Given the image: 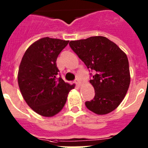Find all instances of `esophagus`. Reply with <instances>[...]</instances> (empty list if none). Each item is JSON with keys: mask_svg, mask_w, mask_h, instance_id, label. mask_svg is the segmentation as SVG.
I'll return each instance as SVG.
<instances>
[{"mask_svg": "<svg viewBox=\"0 0 148 148\" xmlns=\"http://www.w3.org/2000/svg\"><path fill=\"white\" fill-rule=\"evenodd\" d=\"M75 84H76V86L77 87H81V86H82V84H81V82H80V81L79 80H76L75 82Z\"/></svg>", "mask_w": 148, "mask_h": 148, "instance_id": "obj_1", "label": "esophagus"}]
</instances>
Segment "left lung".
<instances>
[{
  "instance_id": "8db88e82",
  "label": "left lung",
  "mask_w": 148,
  "mask_h": 148,
  "mask_svg": "<svg viewBox=\"0 0 148 148\" xmlns=\"http://www.w3.org/2000/svg\"><path fill=\"white\" fill-rule=\"evenodd\" d=\"M70 46L87 69L95 72L90 81L95 97L86 101L87 109L105 115L118 108L130 86V74L127 55L104 36L71 40Z\"/></svg>"
}]
</instances>
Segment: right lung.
Masks as SVG:
<instances>
[{
	"label": "right lung",
	"instance_id": "add662e5",
	"mask_svg": "<svg viewBox=\"0 0 148 148\" xmlns=\"http://www.w3.org/2000/svg\"><path fill=\"white\" fill-rule=\"evenodd\" d=\"M69 40L42 38L27 48L18 73L20 91L27 104L35 113L53 117L63 109L68 93L75 84H69L61 78L56 60Z\"/></svg>",
	"mask_w": 148,
	"mask_h": 148
}]
</instances>
